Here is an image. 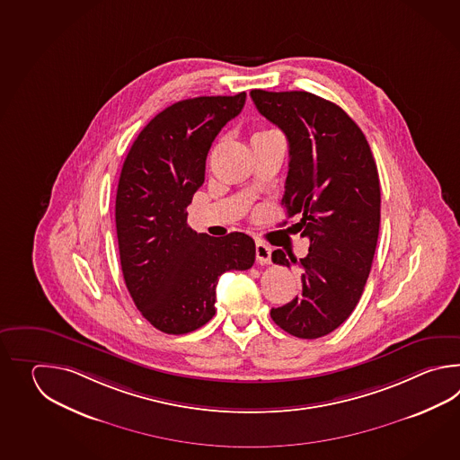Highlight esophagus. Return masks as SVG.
<instances>
[{"mask_svg":"<svg viewBox=\"0 0 460 460\" xmlns=\"http://www.w3.org/2000/svg\"><path fill=\"white\" fill-rule=\"evenodd\" d=\"M256 258H258L260 263H271V246H268V244L258 240V242H256Z\"/></svg>","mask_w":460,"mask_h":460,"instance_id":"esophagus-1","label":"esophagus"}]
</instances>
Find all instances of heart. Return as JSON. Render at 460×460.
Instances as JSON below:
<instances>
[{
  "label": "heart",
  "mask_w": 460,
  "mask_h": 460,
  "mask_svg": "<svg viewBox=\"0 0 460 460\" xmlns=\"http://www.w3.org/2000/svg\"><path fill=\"white\" fill-rule=\"evenodd\" d=\"M268 133H274L273 129H261L258 133H254V137H260V135H268Z\"/></svg>",
  "instance_id": "1"
}]
</instances>
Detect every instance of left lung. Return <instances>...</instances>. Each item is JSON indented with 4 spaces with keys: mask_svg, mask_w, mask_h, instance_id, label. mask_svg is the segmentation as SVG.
<instances>
[{
    "mask_svg": "<svg viewBox=\"0 0 460 460\" xmlns=\"http://www.w3.org/2000/svg\"><path fill=\"white\" fill-rule=\"evenodd\" d=\"M250 95L288 137L283 206L311 242L299 261L283 250L271 254L301 270V294L273 307L271 319L294 337L319 339L349 319L372 270L382 204L376 163L362 129L332 102L297 90Z\"/></svg>",
    "mask_w": 460,
    "mask_h": 460,
    "instance_id": "left-lung-1",
    "label": "left lung"
}]
</instances>
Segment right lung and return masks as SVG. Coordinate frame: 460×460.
Instances as JSON below:
<instances>
[{
  "label": "right lung",
  "mask_w": 460,
  "mask_h": 460,
  "mask_svg": "<svg viewBox=\"0 0 460 460\" xmlns=\"http://www.w3.org/2000/svg\"><path fill=\"white\" fill-rule=\"evenodd\" d=\"M244 100L242 92L164 108L137 135L121 167L115 204L121 271L139 313L161 332L181 335L208 323L218 276L253 266L252 236L216 238L187 226L208 149Z\"/></svg>",
  "instance_id": "obj_1"
}]
</instances>
